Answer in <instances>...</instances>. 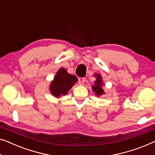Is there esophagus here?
Instances as JSON below:
<instances>
[{
	"instance_id": "1",
	"label": "esophagus",
	"mask_w": 155,
	"mask_h": 155,
	"mask_svg": "<svg viewBox=\"0 0 155 155\" xmlns=\"http://www.w3.org/2000/svg\"><path fill=\"white\" fill-rule=\"evenodd\" d=\"M85 81V78H81V77L78 78V84H79V85H84Z\"/></svg>"
}]
</instances>
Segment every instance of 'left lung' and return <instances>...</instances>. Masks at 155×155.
I'll use <instances>...</instances> for the list:
<instances>
[{
    "mask_svg": "<svg viewBox=\"0 0 155 155\" xmlns=\"http://www.w3.org/2000/svg\"><path fill=\"white\" fill-rule=\"evenodd\" d=\"M94 77L97 78V80L94 81V84L92 87V88L93 90V91L95 92L97 96H101L104 93V91L101 87V85H103L102 80H101V77L100 74H95Z\"/></svg>",
    "mask_w": 155,
    "mask_h": 155,
    "instance_id": "obj_1",
    "label": "left lung"
}]
</instances>
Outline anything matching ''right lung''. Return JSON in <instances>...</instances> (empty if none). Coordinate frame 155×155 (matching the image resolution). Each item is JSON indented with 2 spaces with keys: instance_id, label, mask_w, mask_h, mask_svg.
<instances>
[{
  "instance_id": "1",
  "label": "right lung",
  "mask_w": 155,
  "mask_h": 155,
  "mask_svg": "<svg viewBox=\"0 0 155 155\" xmlns=\"http://www.w3.org/2000/svg\"><path fill=\"white\" fill-rule=\"evenodd\" d=\"M77 81V78L74 75L68 74L65 69L61 68L51 83L50 91L54 97H60L65 95Z\"/></svg>"
}]
</instances>
